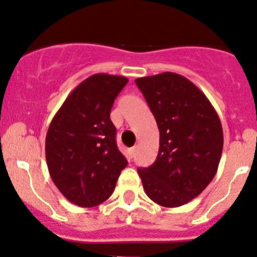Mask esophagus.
Listing matches in <instances>:
<instances>
[{"label":"esophagus","mask_w":257,"mask_h":257,"mask_svg":"<svg viewBox=\"0 0 257 257\" xmlns=\"http://www.w3.org/2000/svg\"><path fill=\"white\" fill-rule=\"evenodd\" d=\"M136 152H137V147H133V149H129V155H131V157H134V155H136Z\"/></svg>","instance_id":"esophagus-1"}]
</instances>
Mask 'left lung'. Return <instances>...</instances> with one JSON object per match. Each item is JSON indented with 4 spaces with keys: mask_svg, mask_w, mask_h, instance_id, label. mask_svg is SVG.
I'll list each match as a JSON object with an SVG mask.
<instances>
[{
    "mask_svg": "<svg viewBox=\"0 0 257 257\" xmlns=\"http://www.w3.org/2000/svg\"><path fill=\"white\" fill-rule=\"evenodd\" d=\"M156 119L160 147L156 161L140 168L146 195L164 207L197 197L216 174L223 152L220 119L207 97L179 74L136 79Z\"/></svg>",
    "mask_w": 257,
    "mask_h": 257,
    "instance_id": "1",
    "label": "left lung"
}]
</instances>
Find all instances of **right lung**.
Here are the masks:
<instances>
[{
    "label": "right lung",
    "instance_id": "right-lung-1",
    "mask_svg": "<svg viewBox=\"0 0 257 257\" xmlns=\"http://www.w3.org/2000/svg\"><path fill=\"white\" fill-rule=\"evenodd\" d=\"M128 79L94 74L74 89L54 116L46 136L48 172L71 203L93 207L114 192L128 165L117 150L112 103Z\"/></svg>",
    "mask_w": 257,
    "mask_h": 257
}]
</instances>
